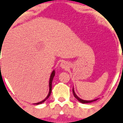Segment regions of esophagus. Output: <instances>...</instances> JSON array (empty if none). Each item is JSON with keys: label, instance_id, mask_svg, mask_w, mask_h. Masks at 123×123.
I'll return each mask as SVG.
<instances>
[{"label": "esophagus", "instance_id": "1", "mask_svg": "<svg viewBox=\"0 0 123 123\" xmlns=\"http://www.w3.org/2000/svg\"><path fill=\"white\" fill-rule=\"evenodd\" d=\"M60 67L62 68L65 69H68V65L67 62H66L65 61L62 62L60 64Z\"/></svg>", "mask_w": 123, "mask_h": 123}]
</instances>
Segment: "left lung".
Instances as JSON below:
<instances>
[{
	"label": "left lung",
	"mask_w": 123,
	"mask_h": 123,
	"mask_svg": "<svg viewBox=\"0 0 123 123\" xmlns=\"http://www.w3.org/2000/svg\"><path fill=\"white\" fill-rule=\"evenodd\" d=\"M73 95H74V97H75V98H76L78 100H79V102H80L81 103H82V104H87V103H90V102H94V101H95V100H97V99H94V100H85L81 99H80V98H79L77 96V95L75 94V92H74V87H73Z\"/></svg>",
	"instance_id": "8db88e82"
}]
</instances>
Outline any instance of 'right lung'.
Instances as JSON below:
<instances>
[{"instance_id":"obj_1","label":"right lung","mask_w":123,"mask_h":123,"mask_svg":"<svg viewBox=\"0 0 123 123\" xmlns=\"http://www.w3.org/2000/svg\"><path fill=\"white\" fill-rule=\"evenodd\" d=\"M0 48H2L0 47ZM55 70H54L52 71V73L51 75H50V80H49V93H48V96H46V98L44 100H42V101L40 102H38V103H36V104H36V105H39V104H42V103L44 102L46 100L48 99V98L50 96V94H51V92H52V83L53 79H54V77L55 76Z\"/></svg>"}]
</instances>
